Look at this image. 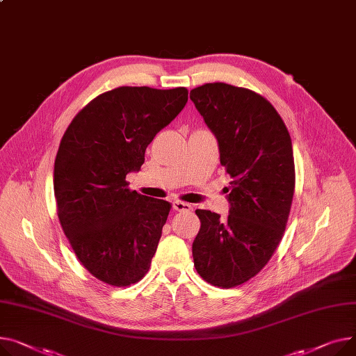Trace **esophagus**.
<instances>
[{
  "label": "esophagus",
  "mask_w": 356,
  "mask_h": 356,
  "mask_svg": "<svg viewBox=\"0 0 356 356\" xmlns=\"http://www.w3.org/2000/svg\"><path fill=\"white\" fill-rule=\"evenodd\" d=\"M173 209L177 210V211H183V213H187L192 210V206L188 203H184V202H180V200H176L173 202Z\"/></svg>",
  "instance_id": "obj_1"
}]
</instances>
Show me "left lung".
<instances>
[{"label": "left lung", "instance_id": "1", "mask_svg": "<svg viewBox=\"0 0 356 356\" xmlns=\"http://www.w3.org/2000/svg\"><path fill=\"white\" fill-rule=\"evenodd\" d=\"M191 99L215 133L232 179L226 219L196 210L195 268L210 285L229 289L262 270L282 241L295 193L292 141L276 108L249 88L207 83Z\"/></svg>", "mask_w": 356, "mask_h": 356}]
</instances>
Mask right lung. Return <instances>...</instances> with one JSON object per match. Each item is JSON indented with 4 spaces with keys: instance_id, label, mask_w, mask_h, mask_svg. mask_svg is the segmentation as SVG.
<instances>
[{
    "instance_id": "obj_1",
    "label": "right lung",
    "mask_w": 356,
    "mask_h": 356,
    "mask_svg": "<svg viewBox=\"0 0 356 356\" xmlns=\"http://www.w3.org/2000/svg\"><path fill=\"white\" fill-rule=\"evenodd\" d=\"M187 88L117 87L71 120L54 163L60 225L80 264L110 286L149 272L172 204L130 191L154 136L187 103Z\"/></svg>"
}]
</instances>
